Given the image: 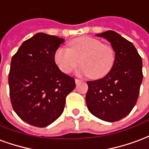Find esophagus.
Masks as SVG:
<instances>
[{
  "label": "esophagus",
  "instance_id": "obj_1",
  "mask_svg": "<svg viewBox=\"0 0 149 149\" xmlns=\"http://www.w3.org/2000/svg\"><path fill=\"white\" fill-rule=\"evenodd\" d=\"M81 82H82V80H80V79H75V83L77 84V85H78V84H79V83H80Z\"/></svg>",
  "mask_w": 149,
  "mask_h": 149
}]
</instances>
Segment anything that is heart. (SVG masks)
<instances>
[{
	"label": "heart",
	"instance_id": "obj_1",
	"mask_svg": "<svg viewBox=\"0 0 149 149\" xmlns=\"http://www.w3.org/2000/svg\"><path fill=\"white\" fill-rule=\"evenodd\" d=\"M81 75H90L98 79L111 70L115 60L113 49L94 38L82 36L69 42V49L58 47L54 54V60L64 73H70L79 63Z\"/></svg>",
	"mask_w": 149,
	"mask_h": 149
}]
</instances>
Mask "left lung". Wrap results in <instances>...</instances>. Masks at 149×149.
Masks as SVG:
<instances>
[{"mask_svg":"<svg viewBox=\"0 0 149 149\" xmlns=\"http://www.w3.org/2000/svg\"><path fill=\"white\" fill-rule=\"evenodd\" d=\"M96 36L110 43L115 60L104 78L86 82V102L94 116L114 122L126 117L136 103L143 79L141 57L134 45L116 31L109 30Z\"/></svg>","mask_w":149,"mask_h":149,"instance_id":"8db88e82","label":"left lung"}]
</instances>
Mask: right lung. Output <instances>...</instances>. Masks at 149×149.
<instances>
[{
    "label": "right lung",
    "instance_id": "obj_1",
    "mask_svg": "<svg viewBox=\"0 0 149 149\" xmlns=\"http://www.w3.org/2000/svg\"><path fill=\"white\" fill-rule=\"evenodd\" d=\"M64 39L39 32L25 40L11 61L8 84L14 111L33 126H48L63 113L74 79L59 70L54 54Z\"/></svg>",
    "mask_w": 149,
    "mask_h": 149
}]
</instances>
